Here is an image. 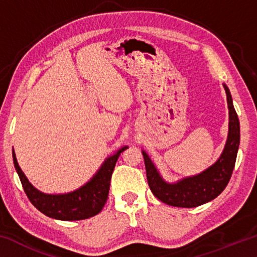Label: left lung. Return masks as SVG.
<instances>
[{"mask_svg": "<svg viewBox=\"0 0 257 257\" xmlns=\"http://www.w3.org/2000/svg\"><path fill=\"white\" fill-rule=\"evenodd\" d=\"M223 87L229 108V132L222 154L214 164L196 176L186 177L175 184H169L160 176L146 152L142 151L147 182L152 193L161 202L177 207H196L219 196L227 187L236 163L240 142V125L233 107L231 94L227 85L223 84Z\"/></svg>", "mask_w": 257, "mask_h": 257, "instance_id": "left-lung-1", "label": "left lung"}]
</instances>
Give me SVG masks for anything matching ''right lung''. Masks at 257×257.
<instances>
[{"label":"right lung","instance_id":"right-lung-1","mask_svg":"<svg viewBox=\"0 0 257 257\" xmlns=\"http://www.w3.org/2000/svg\"><path fill=\"white\" fill-rule=\"evenodd\" d=\"M127 149V146L121 147L118 152L107 158L92 179L80 188L71 193L59 195L44 194L35 188L17 162L15 151H12V158L25 193L38 211L53 219L76 221L88 219L102 211L108 196L112 172L114 170L116 161L120 154Z\"/></svg>","mask_w":257,"mask_h":257}]
</instances>
